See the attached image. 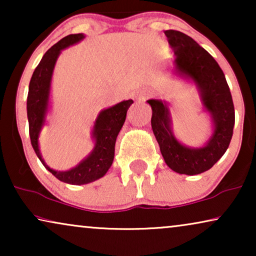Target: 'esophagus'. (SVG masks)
<instances>
[{
  "label": "esophagus",
  "instance_id": "obj_1",
  "mask_svg": "<svg viewBox=\"0 0 256 256\" xmlns=\"http://www.w3.org/2000/svg\"><path fill=\"white\" fill-rule=\"evenodd\" d=\"M152 94H154L152 90H150V88H146V90H143L141 93H140V99H142V100L148 99V98L152 96Z\"/></svg>",
  "mask_w": 256,
  "mask_h": 256
}]
</instances>
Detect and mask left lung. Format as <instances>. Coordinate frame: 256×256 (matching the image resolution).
I'll use <instances>...</instances> for the list:
<instances>
[{
    "mask_svg": "<svg viewBox=\"0 0 256 256\" xmlns=\"http://www.w3.org/2000/svg\"><path fill=\"white\" fill-rule=\"evenodd\" d=\"M176 56L180 74L194 80L204 106L211 114L214 132L202 148H188L174 138L169 110L160 100H148L152 108V127L168 166L178 174H198L214 166L228 148L236 122L234 104L225 74L216 59L190 36L177 30L164 31Z\"/></svg>",
    "mask_w": 256,
    "mask_h": 256,
    "instance_id": "1",
    "label": "left lung"
}]
</instances>
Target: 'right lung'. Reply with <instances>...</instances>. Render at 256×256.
Instances as JSON below:
<instances>
[{"instance_id":"add662e5","label":"right lung","mask_w":256,"mask_h":256,"mask_svg":"<svg viewBox=\"0 0 256 256\" xmlns=\"http://www.w3.org/2000/svg\"><path fill=\"white\" fill-rule=\"evenodd\" d=\"M84 38L82 34H68L48 48L31 76L29 93L26 99L28 120H29V134L32 148L43 163V166L59 180L64 183L80 185L96 180L106 174L114 160L115 142L124 124L128 108L132 100H126L101 112L93 128V138L96 146L90 155L68 171H54L45 164L38 148V136L45 122V115L48 106L51 76L59 54L70 45L78 43Z\"/></svg>"}]
</instances>
